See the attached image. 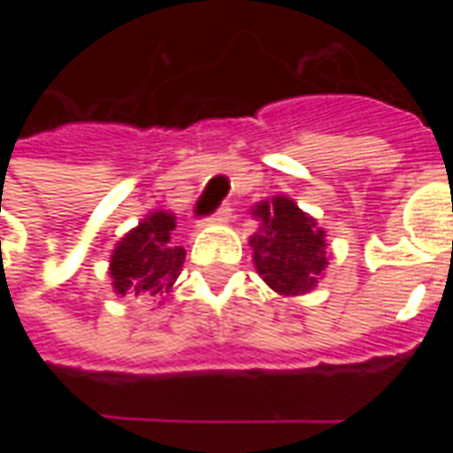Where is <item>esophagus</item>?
Here are the masks:
<instances>
[{
	"instance_id": "1",
	"label": "esophagus",
	"mask_w": 453,
	"mask_h": 453,
	"mask_svg": "<svg viewBox=\"0 0 453 453\" xmlns=\"http://www.w3.org/2000/svg\"><path fill=\"white\" fill-rule=\"evenodd\" d=\"M208 220H211V223H227V220H230V206H220Z\"/></svg>"
}]
</instances>
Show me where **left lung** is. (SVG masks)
<instances>
[{
  "mask_svg": "<svg viewBox=\"0 0 453 453\" xmlns=\"http://www.w3.org/2000/svg\"><path fill=\"white\" fill-rule=\"evenodd\" d=\"M250 213L259 223L250 235L257 274L284 298L311 294L330 265L325 227L281 194L255 203Z\"/></svg>",
  "mask_w": 453,
  "mask_h": 453,
  "instance_id": "obj_1",
  "label": "left lung"
}]
</instances>
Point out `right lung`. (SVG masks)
<instances>
[{
  "label": "right lung",
  "instance_id": "1",
  "mask_svg": "<svg viewBox=\"0 0 453 453\" xmlns=\"http://www.w3.org/2000/svg\"><path fill=\"white\" fill-rule=\"evenodd\" d=\"M177 218L172 211H150L120 237L109 257L113 294L120 298H157L172 291L187 250L172 242Z\"/></svg>",
  "mask_w": 453,
  "mask_h": 453
}]
</instances>
